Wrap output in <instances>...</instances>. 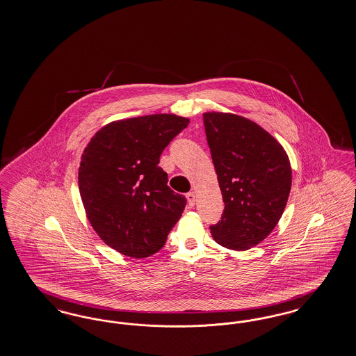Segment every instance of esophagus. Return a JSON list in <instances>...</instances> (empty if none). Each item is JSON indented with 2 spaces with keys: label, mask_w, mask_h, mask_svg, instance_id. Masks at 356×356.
I'll return each instance as SVG.
<instances>
[{
  "label": "esophagus",
  "mask_w": 356,
  "mask_h": 356,
  "mask_svg": "<svg viewBox=\"0 0 356 356\" xmlns=\"http://www.w3.org/2000/svg\"><path fill=\"white\" fill-rule=\"evenodd\" d=\"M186 200H188V205H189L191 208L195 207V204H196V195H195V192L186 193Z\"/></svg>",
  "instance_id": "1"
}]
</instances>
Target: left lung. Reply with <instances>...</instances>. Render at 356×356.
I'll list each match as a JSON object with an SVG mask.
<instances>
[{"mask_svg": "<svg viewBox=\"0 0 356 356\" xmlns=\"http://www.w3.org/2000/svg\"><path fill=\"white\" fill-rule=\"evenodd\" d=\"M204 126L225 202L214 241L248 250L277 227L291 189V165L281 143L240 115L204 113Z\"/></svg>", "mask_w": 356, "mask_h": 356, "instance_id": "obj_1", "label": "left lung"}]
</instances>
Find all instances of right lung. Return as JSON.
<instances>
[{
	"instance_id": "right-lung-1",
	"label": "right lung",
	"mask_w": 356,
	"mask_h": 356,
	"mask_svg": "<svg viewBox=\"0 0 356 356\" xmlns=\"http://www.w3.org/2000/svg\"><path fill=\"white\" fill-rule=\"evenodd\" d=\"M189 123L175 114L114 120L86 145L78 172L86 216L100 240L118 253H157L184 212L186 200L167 185L159 157Z\"/></svg>"
}]
</instances>
